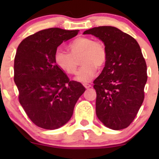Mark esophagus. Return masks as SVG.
I'll use <instances>...</instances> for the list:
<instances>
[{"mask_svg": "<svg viewBox=\"0 0 159 159\" xmlns=\"http://www.w3.org/2000/svg\"><path fill=\"white\" fill-rule=\"evenodd\" d=\"M84 87L86 89H88L91 87V84H84Z\"/></svg>", "mask_w": 159, "mask_h": 159, "instance_id": "obj_1", "label": "esophagus"}]
</instances>
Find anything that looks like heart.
I'll list each match as a JSON object with an SVG mask.
<instances>
[{
	"label": "heart",
	"mask_w": 159,
	"mask_h": 159,
	"mask_svg": "<svg viewBox=\"0 0 159 159\" xmlns=\"http://www.w3.org/2000/svg\"><path fill=\"white\" fill-rule=\"evenodd\" d=\"M70 53L59 48L54 52V59L57 66L68 74L75 73L78 60L82 65L75 80L87 83L94 78L96 67L103 66L107 59V52L102 43L94 41L90 37L81 36L69 45Z\"/></svg>",
	"instance_id": "obj_1"
}]
</instances>
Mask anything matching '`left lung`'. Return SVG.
<instances>
[{
	"label": "left lung",
	"instance_id": "obj_1",
	"mask_svg": "<svg viewBox=\"0 0 159 159\" xmlns=\"http://www.w3.org/2000/svg\"><path fill=\"white\" fill-rule=\"evenodd\" d=\"M83 34L102 41L107 52L105 67L93 81L96 116L109 129H125L143 103L147 81V64L140 45L115 27H93Z\"/></svg>",
	"mask_w": 159,
	"mask_h": 159
}]
</instances>
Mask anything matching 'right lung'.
<instances>
[{"label": "right lung", "instance_id": "obj_1", "mask_svg": "<svg viewBox=\"0 0 159 159\" xmlns=\"http://www.w3.org/2000/svg\"><path fill=\"white\" fill-rule=\"evenodd\" d=\"M79 30L48 28L27 36L18 47L14 61V81L19 102L35 125L59 129L72 117L85 88L69 78L54 62V52Z\"/></svg>", "mask_w": 159, "mask_h": 159}]
</instances>
